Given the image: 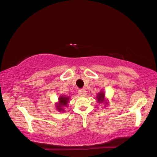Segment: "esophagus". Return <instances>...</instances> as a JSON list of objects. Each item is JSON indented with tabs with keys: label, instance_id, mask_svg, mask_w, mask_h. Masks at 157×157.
Here are the masks:
<instances>
[{
	"label": "esophagus",
	"instance_id": "obj_1",
	"mask_svg": "<svg viewBox=\"0 0 157 157\" xmlns=\"http://www.w3.org/2000/svg\"><path fill=\"white\" fill-rule=\"evenodd\" d=\"M86 92H87V91H86L85 89H79L78 93L79 95H81V96H84V95H85L86 94H87V93H86Z\"/></svg>",
	"mask_w": 157,
	"mask_h": 157
}]
</instances>
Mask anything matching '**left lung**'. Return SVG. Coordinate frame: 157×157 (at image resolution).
Masks as SVG:
<instances>
[{"instance_id":"obj_1","label":"left lung","mask_w":157,"mask_h":157,"mask_svg":"<svg viewBox=\"0 0 157 157\" xmlns=\"http://www.w3.org/2000/svg\"><path fill=\"white\" fill-rule=\"evenodd\" d=\"M97 100L98 101L100 102V103H102L104 102V94L102 91L100 92L99 94L97 95Z\"/></svg>"}]
</instances>
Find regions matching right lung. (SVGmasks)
<instances>
[{
	"instance_id": "obj_1",
	"label": "right lung",
	"mask_w": 157,
	"mask_h": 157,
	"mask_svg": "<svg viewBox=\"0 0 157 157\" xmlns=\"http://www.w3.org/2000/svg\"><path fill=\"white\" fill-rule=\"evenodd\" d=\"M69 101V98L68 97H64V96H61L59 98V104H56V107L57 110L61 111V110H63V107H66L68 105Z\"/></svg>"
}]
</instances>
